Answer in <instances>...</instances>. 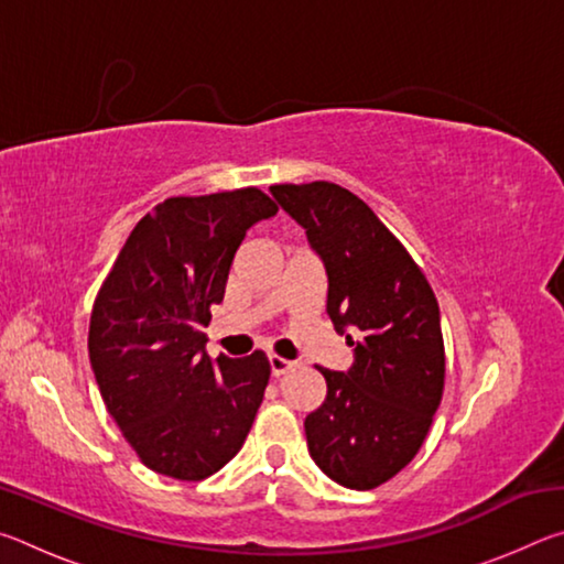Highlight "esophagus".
<instances>
[{"label":"esophagus","instance_id":"esophagus-1","mask_svg":"<svg viewBox=\"0 0 564 564\" xmlns=\"http://www.w3.org/2000/svg\"><path fill=\"white\" fill-rule=\"evenodd\" d=\"M269 366H271V373L279 378V376H283V373H289V370L293 368V360H289V358H281V356H275V352H271L269 356Z\"/></svg>","mask_w":564,"mask_h":564}]
</instances>
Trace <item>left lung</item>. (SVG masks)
<instances>
[{
    "label": "left lung",
    "mask_w": 564,
    "mask_h": 564,
    "mask_svg": "<svg viewBox=\"0 0 564 564\" xmlns=\"http://www.w3.org/2000/svg\"><path fill=\"white\" fill-rule=\"evenodd\" d=\"M271 194L305 228L328 275V316L352 346L346 373L318 366L328 393L303 423L308 453L343 488L373 490L413 460L441 405V308L403 243L348 188L313 181Z\"/></svg>",
    "instance_id": "1"
}]
</instances>
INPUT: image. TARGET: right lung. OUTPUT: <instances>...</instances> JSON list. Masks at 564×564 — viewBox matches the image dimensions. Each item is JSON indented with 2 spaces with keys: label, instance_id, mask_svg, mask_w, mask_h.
<instances>
[{
  "label": "right lung",
  "instance_id": "obj_1",
  "mask_svg": "<svg viewBox=\"0 0 564 564\" xmlns=\"http://www.w3.org/2000/svg\"><path fill=\"white\" fill-rule=\"evenodd\" d=\"M275 212L253 186L166 198L133 228L94 301V378L127 443L159 475L204 480L251 431L269 358L212 360L202 328L246 231Z\"/></svg>",
  "mask_w": 564,
  "mask_h": 564
}]
</instances>
